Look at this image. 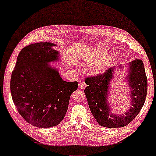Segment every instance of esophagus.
<instances>
[{
  "label": "esophagus",
  "instance_id": "1",
  "mask_svg": "<svg viewBox=\"0 0 156 156\" xmlns=\"http://www.w3.org/2000/svg\"><path fill=\"white\" fill-rule=\"evenodd\" d=\"M86 87V84L83 81H80V83H79V88L81 89H85Z\"/></svg>",
  "mask_w": 156,
  "mask_h": 156
}]
</instances>
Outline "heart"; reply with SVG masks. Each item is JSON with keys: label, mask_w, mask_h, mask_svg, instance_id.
I'll return each instance as SVG.
<instances>
[{"label": "heart", "mask_w": 156, "mask_h": 156, "mask_svg": "<svg viewBox=\"0 0 156 156\" xmlns=\"http://www.w3.org/2000/svg\"><path fill=\"white\" fill-rule=\"evenodd\" d=\"M108 53V50L105 48H98L86 56V62L92 65L90 70L92 75H102L109 68L114 57Z\"/></svg>", "instance_id": "heart-1"}]
</instances>
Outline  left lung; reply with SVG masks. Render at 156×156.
<instances>
[{"mask_svg": "<svg viewBox=\"0 0 156 156\" xmlns=\"http://www.w3.org/2000/svg\"><path fill=\"white\" fill-rule=\"evenodd\" d=\"M124 66L112 67L100 75L89 76L85 80L88 86L84 90L89 108L100 126L107 128H119L128 125L135 119L144 105L147 94V78L142 60L136 59L130 63L126 80L129 86L128 111L122 115H115L111 111L108 102L109 88L116 70Z\"/></svg>", "mask_w": 156, "mask_h": 156, "instance_id": "8db88e82", "label": "left lung"}]
</instances>
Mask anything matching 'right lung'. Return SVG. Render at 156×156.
I'll return each instance as SVG.
<instances>
[{
  "instance_id": "obj_1",
  "label": "right lung",
  "mask_w": 156,
  "mask_h": 156,
  "mask_svg": "<svg viewBox=\"0 0 156 156\" xmlns=\"http://www.w3.org/2000/svg\"><path fill=\"white\" fill-rule=\"evenodd\" d=\"M56 44L41 42L20 50L10 82L12 98L19 114L32 126L49 128L64 118L77 81H63L48 63L59 60Z\"/></svg>"
}]
</instances>
